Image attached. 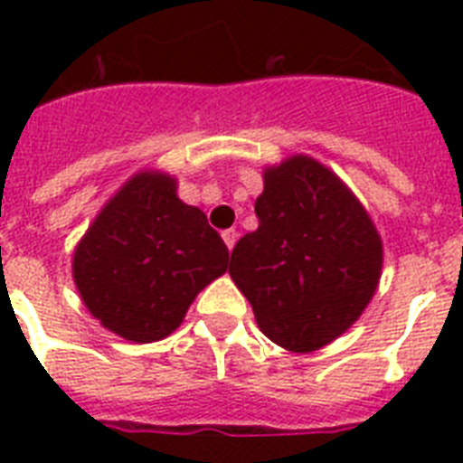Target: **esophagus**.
<instances>
[{"label": "esophagus", "mask_w": 463, "mask_h": 463, "mask_svg": "<svg viewBox=\"0 0 463 463\" xmlns=\"http://www.w3.org/2000/svg\"><path fill=\"white\" fill-rule=\"evenodd\" d=\"M221 235H223L228 250H232V247H235V240H238V232L232 231V228H228V231H223V232H221Z\"/></svg>", "instance_id": "34e87169"}]
</instances>
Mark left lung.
Returning a JSON list of instances; mask_svg holds the SVG:
<instances>
[{"instance_id":"left-lung-1","label":"left lung","mask_w":463,"mask_h":463,"mask_svg":"<svg viewBox=\"0 0 463 463\" xmlns=\"http://www.w3.org/2000/svg\"><path fill=\"white\" fill-rule=\"evenodd\" d=\"M254 213L260 228L238 240L228 271L261 334L293 353L331 344L380 283L382 240L373 218L309 156L264 170Z\"/></svg>"}]
</instances>
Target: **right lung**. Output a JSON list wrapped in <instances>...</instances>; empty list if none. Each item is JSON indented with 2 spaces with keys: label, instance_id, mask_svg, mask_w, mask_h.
I'll return each instance as SVG.
<instances>
[{
  "label": "right lung",
  "instance_id": "right-lung-1",
  "mask_svg": "<svg viewBox=\"0 0 463 463\" xmlns=\"http://www.w3.org/2000/svg\"><path fill=\"white\" fill-rule=\"evenodd\" d=\"M74 283L105 329L134 344L173 334L189 305L228 271V247L170 175L137 173L98 213L74 252Z\"/></svg>",
  "mask_w": 463,
  "mask_h": 463
}]
</instances>
